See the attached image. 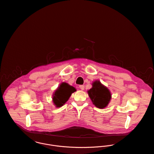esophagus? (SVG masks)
I'll list each match as a JSON object with an SVG mask.
<instances>
[{
  "label": "esophagus",
  "instance_id": "obj_1",
  "mask_svg": "<svg viewBox=\"0 0 154 154\" xmlns=\"http://www.w3.org/2000/svg\"><path fill=\"white\" fill-rule=\"evenodd\" d=\"M79 88H80V89L82 91H83L84 89H85V86H84L83 85H80V86H79Z\"/></svg>",
  "mask_w": 154,
  "mask_h": 154
}]
</instances>
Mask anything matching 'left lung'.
<instances>
[{
	"instance_id": "8db88e82",
	"label": "left lung",
	"mask_w": 154,
	"mask_h": 154,
	"mask_svg": "<svg viewBox=\"0 0 154 154\" xmlns=\"http://www.w3.org/2000/svg\"><path fill=\"white\" fill-rule=\"evenodd\" d=\"M92 87L88 91V94L93 104L99 109L106 108L112 98L110 90L103 85L100 80H95L92 83Z\"/></svg>"
}]
</instances>
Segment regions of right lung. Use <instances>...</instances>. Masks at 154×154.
Returning a JSON list of instances; mask_svg holds the SVG:
<instances>
[{"instance_id": "right-lung-1", "label": "right lung", "mask_w": 154, "mask_h": 154, "mask_svg": "<svg viewBox=\"0 0 154 154\" xmlns=\"http://www.w3.org/2000/svg\"><path fill=\"white\" fill-rule=\"evenodd\" d=\"M76 91L74 87L67 83L62 82L53 94V103L56 107L59 108L63 106L69 100L71 94Z\"/></svg>"}]
</instances>
